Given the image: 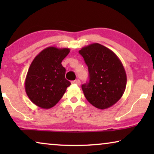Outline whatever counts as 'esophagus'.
Wrapping results in <instances>:
<instances>
[{
  "mask_svg": "<svg viewBox=\"0 0 154 154\" xmlns=\"http://www.w3.org/2000/svg\"><path fill=\"white\" fill-rule=\"evenodd\" d=\"M72 83L76 84V85H81V81H80L79 79H76V80H75V81H72Z\"/></svg>",
  "mask_w": 154,
  "mask_h": 154,
  "instance_id": "1",
  "label": "esophagus"
}]
</instances>
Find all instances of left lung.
<instances>
[{"label": "left lung", "instance_id": "1", "mask_svg": "<svg viewBox=\"0 0 154 154\" xmlns=\"http://www.w3.org/2000/svg\"><path fill=\"white\" fill-rule=\"evenodd\" d=\"M89 71V82L82 85L87 100L96 108L115 104L125 90L127 75L118 56L109 48L92 43L79 50Z\"/></svg>", "mask_w": 154, "mask_h": 154}]
</instances>
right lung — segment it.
Here are the masks:
<instances>
[{"instance_id":"right-lung-1","label":"right lung","mask_w":154,"mask_h":154,"mask_svg":"<svg viewBox=\"0 0 154 154\" xmlns=\"http://www.w3.org/2000/svg\"><path fill=\"white\" fill-rule=\"evenodd\" d=\"M69 48L48 47L31 62L25 79V91L33 104L50 109L57 104L71 83L65 79L66 69L62 62Z\"/></svg>"}]
</instances>
